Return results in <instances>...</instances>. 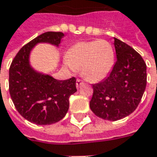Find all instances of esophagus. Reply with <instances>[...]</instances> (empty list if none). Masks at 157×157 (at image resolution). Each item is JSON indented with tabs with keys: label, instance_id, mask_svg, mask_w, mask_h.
<instances>
[{
	"label": "esophagus",
	"instance_id": "esophagus-1",
	"mask_svg": "<svg viewBox=\"0 0 157 157\" xmlns=\"http://www.w3.org/2000/svg\"><path fill=\"white\" fill-rule=\"evenodd\" d=\"M84 84V82L82 80H81V79H77L76 80V87H77V89H79L81 86H82Z\"/></svg>",
	"mask_w": 157,
	"mask_h": 157
}]
</instances>
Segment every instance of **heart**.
<instances>
[{
  "label": "heart",
  "instance_id": "1",
  "mask_svg": "<svg viewBox=\"0 0 157 157\" xmlns=\"http://www.w3.org/2000/svg\"><path fill=\"white\" fill-rule=\"evenodd\" d=\"M66 61L89 82H99L108 76L114 66L115 53L109 42L100 39L82 41L67 52Z\"/></svg>",
  "mask_w": 157,
  "mask_h": 157
}]
</instances>
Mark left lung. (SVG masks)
Listing matches in <instances>:
<instances>
[{"label":"left lung","mask_w":157,"mask_h":157,"mask_svg":"<svg viewBox=\"0 0 157 157\" xmlns=\"http://www.w3.org/2000/svg\"><path fill=\"white\" fill-rule=\"evenodd\" d=\"M116 60L109 75L92 84L89 107L95 116L117 121L136 110L147 83L146 63L141 55L125 42L115 38Z\"/></svg>","instance_id":"left-lung-1"}]
</instances>
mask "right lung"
<instances>
[{
	"instance_id": "add662e5",
	"label": "right lung",
	"mask_w": 157,
	"mask_h": 157,
	"mask_svg": "<svg viewBox=\"0 0 157 157\" xmlns=\"http://www.w3.org/2000/svg\"><path fill=\"white\" fill-rule=\"evenodd\" d=\"M62 32L43 33L22 47L9 68V93L20 115L37 125H48L61 121L69 107V96L76 92L75 77L60 81L36 73L30 68V50L38 42L58 46Z\"/></svg>"
}]
</instances>
